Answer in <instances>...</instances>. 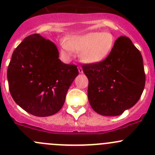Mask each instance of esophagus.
I'll return each mask as SVG.
<instances>
[{"label": "esophagus", "instance_id": "obj_1", "mask_svg": "<svg viewBox=\"0 0 155 155\" xmlns=\"http://www.w3.org/2000/svg\"><path fill=\"white\" fill-rule=\"evenodd\" d=\"M78 70H79V73H83V70H82V67H81V66L78 67Z\"/></svg>", "mask_w": 155, "mask_h": 155}]
</instances>
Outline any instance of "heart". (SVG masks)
Masks as SVG:
<instances>
[{"instance_id":"b5f03b06","label":"heart","mask_w":155,"mask_h":155,"mask_svg":"<svg viewBox=\"0 0 155 155\" xmlns=\"http://www.w3.org/2000/svg\"><path fill=\"white\" fill-rule=\"evenodd\" d=\"M115 37L110 32H90L68 40L62 52L72 55V50L80 52V59L86 64H99L109 55L115 45Z\"/></svg>"}]
</instances>
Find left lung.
Here are the masks:
<instances>
[{"mask_svg":"<svg viewBox=\"0 0 155 155\" xmlns=\"http://www.w3.org/2000/svg\"><path fill=\"white\" fill-rule=\"evenodd\" d=\"M82 69L88 79L89 103L98 114L121 115L134 107L143 94L145 83L143 57L128 37L117 39L104 61L83 64Z\"/></svg>","mask_w":155,"mask_h":155,"instance_id":"1","label":"left lung"}]
</instances>
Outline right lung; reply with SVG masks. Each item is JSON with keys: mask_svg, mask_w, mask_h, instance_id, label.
Masks as SVG:
<instances>
[{"mask_svg": "<svg viewBox=\"0 0 155 155\" xmlns=\"http://www.w3.org/2000/svg\"><path fill=\"white\" fill-rule=\"evenodd\" d=\"M55 45L38 34L25 37L15 48L7 69L9 89L14 101L39 117L57 113L79 74L77 66L58 58Z\"/></svg>", "mask_w": 155, "mask_h": 155, "instance_id": "add662e5", "label": "right lung"}]
</instances>
